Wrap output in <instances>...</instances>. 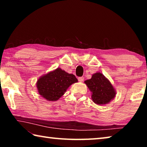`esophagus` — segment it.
I'll list each match as a JSON object with an SVG mask.
<instances>
[{
  "instance_id": "1",
  "label": "esophagus",
  "mask_w": 147,
  "mask_h": 147,
  "mask_svg": "<svg viewBox=\"0 0 147 147\" xmlns=\"http://www.w3.org/2000/svg\"><path fill=\"white\" fill-rule=\"evenodd\" d=\"M78 79V81L80 82H82L84 80V78L83 76L82 77H79Z\"/></svg>"
}]
</instances>
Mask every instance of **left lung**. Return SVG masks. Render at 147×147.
Wrapping results in <instances>:
<instances>
[{
	"label": "left lung",
	"mask_w": 147,
	"mask_h": 147,
	"mask_svg": "<svg viewBox=\"0 0 147 147\" xmlns=\"http://www.w3.org/2000/svg\"><path fill=\"white\" fill-rule=\"evenodd\" d=\"M84 83L91 92L92 100L97 105L109 104L115 97V89L100 72L94 73L91 78L84 81Z\"/></svg>",
	"instance_id": "1"
}]
</instances>
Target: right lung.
<instances>
[{
    "label": "right lung",
    "instance_id": "right-lung-1",
    "mask_svg": "<svg viewBox=\"0 0 147 147\" xmlns=\"http://www.w3.org/2000/svg\"><path fill=\"white\" fill-rule=\"evenodd\" d=\"M78 82L73 74L57 68L38 78L36 87L38 93L48 101H56L65 93L69 86Z\"/></svg>",
    "mask_w": 147,
    "mask_h": 147
}]
</instances>
